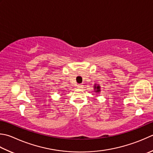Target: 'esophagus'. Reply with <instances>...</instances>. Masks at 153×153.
<instances>
[{"mask_svg":"<svg viewBox=\"0 0 153 153\" xmlns=\"http://www.w3.org/2000/svg\"><path fill=\"white\" fill-rule=\"evenodd\" d=\"M83 85L82 84H78L77 85V88H79V89H82V88H83Z\"/></svg>","mask_w":153,"mask_h":153,"instance_id":"esophagus-1","label":"esophagus"}]
</instances>
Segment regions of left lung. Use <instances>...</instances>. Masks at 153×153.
I'll list each match as a JSON object with an SVG mask.
<instances>
[{
    "mask_svg": "<svg viewBox=\"0 0 153 153\" xmlns=\"http://www.w3.org/2000/svg\"><path fill=\"white\" fill-rule=\"evenodd\" d=\"M94 88L95 89H96V90H95L96 92H99L100 91V85H95Z\"/></svg>",
    "mask_w": 153,
    "mask_h": 153,
    "instance_id": "left-lung-1",
    "label": "left lung"
}]
</instances>
